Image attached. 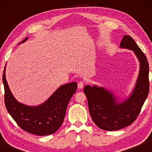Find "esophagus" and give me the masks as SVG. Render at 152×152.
<instances>
[{
    "label": "esophagus",
    "mask_w": 152,
    "mask_h": 152,
    "mask_svg": "<svg viewBox=\"0 0 152 152\" xmlns=\"http://www.w3.org/2000/svg\"><path fill=\"white\" fill-rule=\"evenodd\" d=\"M84 82L81 81V82H78V88H82L84 87Z\"/></svg>",
    "instance_id": "34e87169"
}]
</instances>
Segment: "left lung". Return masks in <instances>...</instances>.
Returning <instances> with one entry per match:
<instances>
[{"instance_id":"left-lung-1","label":"left lung","mask_w":152,"mask_h":152,"mask_svg":"<svg viewBox=\"0 0 152 152\" xmlns=\"http://www.w3.org/2000/svg\"><path fill=\"white\" fill-rule=\"evenodd\" d=\"M120 47L133 50L140 63L137 80L130 96L119 102L111 92L102 87L86 85L84 88L92 121L106 131L119 130L134 122L150 90L149 64L145 55L129 35L123 36Z\"/></svg>"}]
</instances>
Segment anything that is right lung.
Wrapping results in <instances>:
<instances>
[{"mask_svg": "<svg viewBox=\"0 0 152 152\" xmlns=\"http://www.w3.org/2000/svg\"><path fill=\"white\" fill-rule=\"evenodd\" d=\"M28 37L23 41L25 42ZM4 103L11 116L19 127L27 132L37 135H48L57 132L63 123L66 109L77 88L76 82L61 86L44 103L29 107L18 102L12 94L5 76L2 74Z\"/></svg>", "mask_w": 152, "mask_h": 152, "instance_id": "obj_1", "label": "right lung"}]
</instances>
